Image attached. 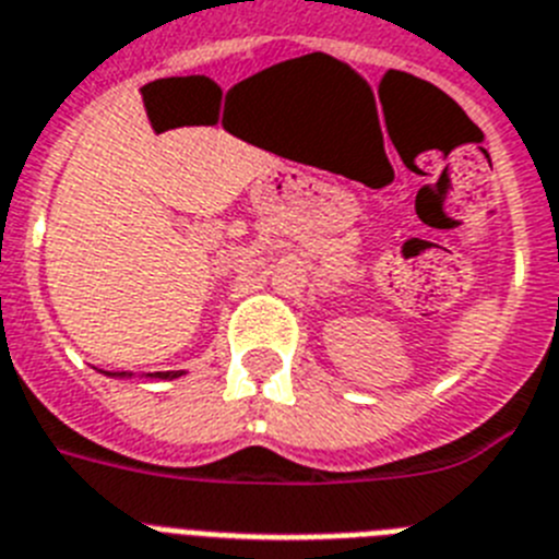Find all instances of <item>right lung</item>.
I'll use <instances>...</instances> for the list:
<instances>
[{"label":"right lung","instance_id":"add662e5","mask_svg":"<svg viewBox=\"0 0 559 559\" xmlns=\"http://www.w3.org/2000/svg\"><path fill=\"white\" fill-rule=\"evenodd\" d=\"M107 376H116V379H132V373H107ZM183 376V370H166V373H146V379H180Z\"/></svg>","mask_w":559,"mask_h":559}]
</instances>
